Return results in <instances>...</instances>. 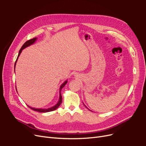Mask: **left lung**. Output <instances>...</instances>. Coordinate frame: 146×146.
<instances>
[{
    "mask_svg": "<svg viewBox=\"0 0 146 146\" xmlns=\"http://www.w3.org/2000/svg\"><path fill=\"white\" fill-rule=\"evenodd\" d=\"M84 105H85V106H86V105H85V104H84ZM86 108H87V107H86Z\"/></svg>",
    "mask_w": 146,
    "mask_h": 146,
    "instance_id": "8db88e82",
    "label": "left lung"
}]
</instances>
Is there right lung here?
Returning <instances> with one entry per match:
<instances>
[{
    "mask_svg": "<svg viewBox=\"0 0 146 146\" xmlns=\"http://www.w3.org/2000/svg\"><path fill=\"white\" fill-rule=\"evenodd\" d=\"M36 40H37V38H33V39H31V40H29L26 41V42L24 44V45H23L22 46L21 48L20 49V50H19V54H18V57H17V60H16V61H15V66H14V70L15 69V66H16L17 61V60H18V59L19 56L20 54H21V53L22 50L25 49V48L26 47H29V46H30L31 45H33L34 43H35V42L36 41ZM67 83V80H66L64 82H63V83L62 84V85H61L60 86V90H59V95H59V100H58V102H57L54 106H53L51 107V108H47V109L34 108H33V107H31V106H29L28 105V107H29V108H30L31 109L33 110L34 111H38V112H51V111L56 110L57 108H58V106L61 105V102H62V96H61V89H62V88L66 85V84Z\"/></svg>",
    "mask_w": 146,
    "mask_h": 146,
    "instance_id": "right-lung-1",
    "label": "right lung"
}]
</instances>
